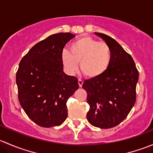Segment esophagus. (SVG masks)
<instances>
[{"label": "esophagus", "instance_id": "obj_1", "mask_svg": "<svg viewBox=\"0 0 153 153\" xmlns=\"http://www.w3.org/2000/svg\"><path fill=\"white\" fill-rule=\"evenodd\" d=\"M83 84H84V81L81 79H78V85H79L80 87H82Z\"/></svg>", "mask_w": 153, "mask_h": 153}]
</instances>
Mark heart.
<instances>
[{
  "mask_svg": "<svg viewBox=\"0 0 153 153\" xmlns=\"http://www.w3.org/2000/svg\"><path fill=\"white\" fill-rule=\"evenodd\" d=\"M61 60L70 74L78 69V63L86 77L97 78L108 70L112 61V52L105 42L98 41L89 36H84L74 41L69 52L63 51Z\"/></svg>",
  "mask_w": 153,
  "mask_h": 153,
  "instance_id": "b5f03b06",
  "label": "heart"
}]
</instances>
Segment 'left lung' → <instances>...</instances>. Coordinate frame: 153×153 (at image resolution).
I'll list each match as a JSON object with an SVG mask.
<instances>
[{
    "instance_id": "obj_1",
    "label": "left lung",
    "mask_w": 153,
    "mask_h": 153,
    "mask_svg": "<svg viewBox=\"0 0 153 153\" xmlns=\"http://www.w3.org/2000/svg\"><path fill=\"white\" fill-rule=\"evenodd\" d=\"M95 33L109 46L112 61L104 75L83 84L89 105L86 118L92 126L109 129L122 122L135 104L138 71L132 56L115 40Z\"/></svg>"
}]
</instances>
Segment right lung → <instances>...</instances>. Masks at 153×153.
Instances as JSON below:
<instances>
[{
  "label": "right lung",
  "instance_id": "obj_1",
  "mask_svg": "<svg viewBox=\"0 0 153 153\" xmlns=\"http://www.w3.org/2000/svg\"><path fill=\"white\" fill-rule=\"evenodd\" d=\"M75 35L54 34L30 49L16 73L18 100L28 117L42 127L59 126L67 118V101L78 89V78L63 71L61 54Z\"/></svg>",
  "mask_w": 153,
  "mask_h": 153
}]
</instances>
